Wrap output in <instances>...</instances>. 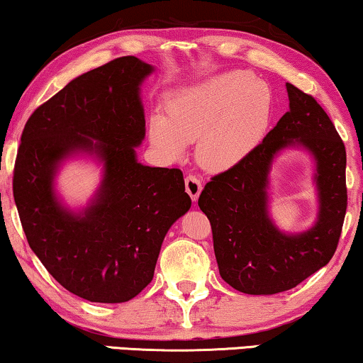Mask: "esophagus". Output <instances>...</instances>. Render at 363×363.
Here are the masks:
<instances>
[{
	"label": "esophagus",
	"instance_id": "esophagus-1",
	"mask_svg": "<svg viewBox=\"0 0 363 363\" xmlns=\"http://www.w3.org/2000/svg\"><path fill=\"white\" fill-rule=\"evenodd\" d=\"M184 184H186V192L191 196V199L197 200L200 192H202V181H200V177L196 174H187Z\"/></svg>",
	"mask_w": 363,
	"mask_h": 363
}]
</instances>
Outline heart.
Returning <instances> with one entry per match:
<instances>
[{"label": "heart", "instance_id": "heart-1", "mask_svg": "<svg viewBox=\"0 0 363 363\" xmlns=\"http://www.w3.org/2000/svg\"><path fill=\"white\" fill-rule=\"evenodd\" d=\"M266 86L246 72H228L187 86L169 97L148 123L153 147L179 160L197 140V160L208 169L235 166L256 147L269 122Z\"/></svg>", "mask_w": 363, "mask_h": 363}]
</instances>
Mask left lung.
<instances>
[{
    "label": "left lung",
    "instance_id": "obj_1",
    "mask_svg": "<svg viewBox=\"0 0 363 363\" xmlns=\"http://www.w3.org/2000/svg\"><path fill=\"white\" fill-rule=\"evenodd\" d=\"M289 112L240 163L205 184L199 207L212 225L221 279L247 295L290 290L336 252L347 208L345 147L331 118L310 94L286 83ZM300 144L317 161L320 212L303 234H282L268 218V172L274 155Z\"/></svg>",
    "mask_w": 363,
    "mask_h": 363
}]
</instances>
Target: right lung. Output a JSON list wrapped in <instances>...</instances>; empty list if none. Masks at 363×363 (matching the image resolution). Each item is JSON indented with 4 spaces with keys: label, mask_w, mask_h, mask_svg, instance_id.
<instances>
[{
    "label": "right lung",
    "mask_w": 363,
    "mask_h": 363,
    "mask_svg": "<svg viewBox=\"0 0 363 363\" xmlns=\"http://www.w3.org/2000/svg\"><path fill=\"white\" fill-rule=\"evenodd\" d=\"M153 67L121 57L81 74L37 107L21 135L13 194L30 250L68 291L123 303L151 280L171 225L191 208L181 169L137 161L145 138L140 84ZM94 154L105 179L83 213L57 202L63 159Z\"/></svg>",
    "instance_id": "right-lung-1"
}]
</instances>
